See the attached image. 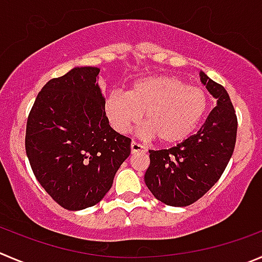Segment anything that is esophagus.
Wrapping results in <instances>:
<instances>
[{
  "instance_id": "34e87169",
  "label": "esophagus",
  "mask_w": 262,
  "mask_h": 262,
  "mask_svg": "<svg viewBox=\"0 0 262 262\" xmlns=\"http://www.w3.org/2000/svg\"><path fill=\"white\" fill-rule=\"evenodd\" d=\"M131 151H133V153H139V151H146V149L145 146H143L141 144L133 141V143H131Z\"/></svg>"
}]
</instances>
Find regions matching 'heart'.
<instances>
[{"label":"heart","mask_w":262,"mask_h":262,"mask_svg":"<svg viewBox=\"0 0 262 262\" xmlns=\"http://www.w3.org/2000/svg\"><path fill=\"white\" fill-rule=\"evenodd\" d=\"M208 106L202 87L188 84L173 76H148L134 81L128 91H112L104 103L111 126L128 133L145 112L146 134L161 143L185 140L203 119Z\"/></svg>","instance_id":"heart-1"}]
</instances>
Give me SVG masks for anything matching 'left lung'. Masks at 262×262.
<instances>
[{"mask_svg": "<svg viewBox=\"0 0 262 262\" xmlns=\"http://www.w3.org/2000/svg\"><path fill=\"white\" fill-rule=\"evenodd\" d=\"M202 83L217 99L199 131L170 149L149 150L145 184L162 203L185 207L207 193L225 171L236 141L235 109L223 84L201 73Z\"/></svg>", "mask_w": 262, "mask_h": 262, "instance_id": "1", "label": "left lung"}]
</instances>
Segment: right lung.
<instances>
[{"label": "right lung", "instance_id": "add662e5", "mask_svg": "<svg viewBox=\"0 0 262 262\" xmlns=\"http://www.w3.org/2000/svg\"><path fill=\"white\" fill-rule=\"evenodd\" d=\"M99 72L81 67L50 79L27 119L32 171L46 193L69 211L99 203L131 153V139L109 126L96 83Z\"/></svg>", "mask_w": 262, "mask_h": 262}]
</instances>
